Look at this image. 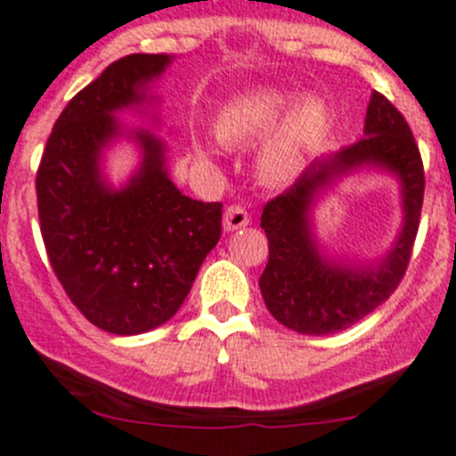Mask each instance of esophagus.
Instances as JSON below:
<instances>
[{
	"label": "esophagus",
	"instance_id": "34e87169",
	"mask_svg": "<svg viewBox=\"0 0 456 456\" xmlns=\"http://www.w3.org/2000/svg\"><path fill=\"white\" fill-rule=\"evenodd\" d=\"M248 224H249V214L245 211V208L238 207V204H232V207L224 208V216H223L224 232H236V229L248 227Z\"/></svg>",
	"mask_w": 456,
	"mask_h": 456
}]
</instances>
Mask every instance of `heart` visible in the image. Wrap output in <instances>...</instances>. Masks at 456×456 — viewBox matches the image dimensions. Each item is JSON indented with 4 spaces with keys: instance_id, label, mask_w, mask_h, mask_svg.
I'll list each match as a JSON object with an SVG mask.
<instances>
[{
    "instance_id": "obj_1",
    "label": "heart",
    "mask_w": 456,
    "mask_h": 456,
    "mask_svg": "<svg viewBox=\"0 0 456 456\" xmlns=\"http://www.w3.org/2000/svg\"><path fill=\"white\" fill-rule=\"evenodd\" d=\"M292 96L281 89H258L242 94L218 114V137L224 143H249L267 137L258 152V175L272 186L290 184L304 170L310 151L329 126V105L322 99H304L290 115ZM204 155L216 146L198 142Z\"/></svg>"
}]
</instances>
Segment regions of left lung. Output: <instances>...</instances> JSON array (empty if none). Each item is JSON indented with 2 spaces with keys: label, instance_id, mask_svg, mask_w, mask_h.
Wrapping results in <instances>:
<instances>
[{
  "label": "left lung",
  "instance_id": "8db88e82",
  "mask_svg": "<svg viewBox=\"0 0 456 456\" xmlns=\"http://www.w3.org/2000/svg\"><path fill=\"white\" fill-rule=\"evenodd\" d=\"M380 169L399 182L403 223L392 248L373 262L335 257L318 240L314 208L342 176ZM425 175L411 130L403 114L373 92L364 134L355 143L322 155L279 198L265 204L267 258L261 295L276 322L301 335L346 330L385 304L410 263L423 207Z\"/></svg>",
  "mask_w": 456,
  "mask_h": 456
}]
</instances>
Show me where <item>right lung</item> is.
<instances>
[{
	"mask_svg": "<svg viewBox=\"0 0 456 456\" xmlns=\"http://www.w3.org/2000/svg\"><path fill=\"white\" fill-rule=\"evenodd\" d=\"M170 62L166 53L112 62L62 110L37 168V214L51 267L76 308L114 335L166 324L220 240L223 204L182 193L168 175L164 139L117 117L157 108L152 85ZM148 117L159 121L157 112ZM118 141L137 147L140 161L117 187L104 173V157Z\"/></svg>",
	"mask_w": 456,
	"mask_h": 456,
	"instance_id": "right-lung-1",
	"label": "right lung"
}]
</instances>
